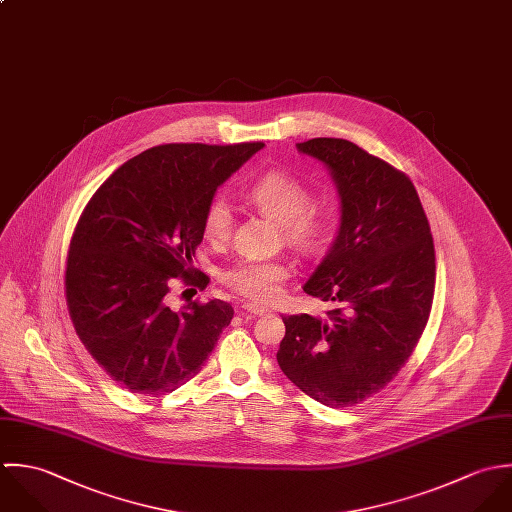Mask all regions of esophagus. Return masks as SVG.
<instances>
[{
    "label": "esophagus",
    "mask_w": 512,
    "mask_h": 512,
    "mask_svg": "<svg viewBox=\"0 0 512 512\" xmlns=\"http://www.w3.org/2000/svg\"><path fill=\"white\" fill-rule=\"evenodd\" d=\"M243 312H245V314H251V316H263V314H267L269 310L263 307H255V305H243Z\"/></svg>",
    "instance_id": "obj_1"
}]
</instances>
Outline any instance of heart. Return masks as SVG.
Masks as SVG:
<instances>
[{"instance_id": "heart-1", "label": "heart", "mask_w": 512, "mask_h": 512, "mask_svg": "<svg viewBox=\"0 0 512 512\" xmlns=\"http://www.w3.org/2000/svg\"><path fill=\"white\" fill-rule=\"evenodd\" d=\"M249 202L263 215L279 221L283 241L301 255H314L322 249L330 231V213L310 204L307 184L287 170L261 174L247 190ZM233 227V211L223 196L205 205L204 233L211 241H225ZM291 269L281 259H241L221 275L223 283L243 299L253 303H273L281 293Z\"/></svg>"}]
</instances>
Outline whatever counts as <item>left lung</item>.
Segmentation results:
<instances>
[{"label": "left lung", "instance_id": "1", "mask_svg": "<svg viewBox=\"0 0 512 512\" xmlns=\"http://www.w3.org/2000/svg\"><path fill=\"white\" fill-rule=\"evenodd\" d=\"M297 148L324 162L340 194L338 235L305 293L334 303L326 318L283 316L277 362L328 408H350L384 390L404 368L427 324L435 249L408 176L342 138Z\"/></svg>", "mask_w": 512, "mask_h": 512}]
</instances>
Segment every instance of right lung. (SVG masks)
Wrapping results in <instances>:
<instances>
[{
	"mask_svg": "<svg viewBox=\"0 0 512 512\" xmlns=\"http://www.w3.org/2000/svg\"><path fill=\"white\" fill-rule=\"evenodd\" d=\"M263 146H154L85 205L67 253V307L89 354L128 392L160 398L192 380L231 322L225 301L172 310L166 295L176 279L207 287L209 277L192 267L205 205Z\"/></svg>",
	"mask_w": 512,
	"mask_h": 512,
	"instance_id": "right-lung-1",
	"label": "right lung"
}]
</instances>
